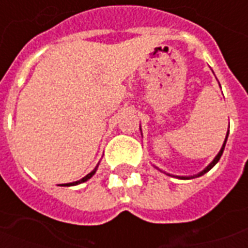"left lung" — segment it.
Instances as JSON below:
<instances>
[{
    "instance_id": "8db88e82",
    "label": "left lung",
    "mask_w": 248,
    "mask_h": 248,
    "mask_svg": "<svg viewBox=\"0 0 248 248\" xmlns=\"http://www.w3.org/2000/svg\"><path fill=\"white\" fill-rule=\"evenodd\" d=\"M227 137H229V130H227V134H226V138H224L223 145H222V147H220V150H219V153H218V154H217V156H215V158H214L213 161H211V162H210V163H208L207 166H206V167H204V169H203L202 171L198 172V174H195V175H188V177H181V175H175V177H177V178H181V179H192V178L202 177L203 174H206V172H207V171H210V170H211V169H213V167L215 166L217 163H218V161H219V159H220V156H222V154H223L224 146H226V142H227ZM156 169H158V167H156ZM161 171H162V170H161ZM163 172H165V171H163ZM166 174H167V172H166ZM167 175H171V174H167Z\"/></svg>"
}]
</instances>
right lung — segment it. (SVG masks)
Here are the masks:
<instances>
[{"mask_svg": "<svg viewBox=\"0 0 248 248\" xmlns=\"http://www.w3.org/2000/svg\"><path fill=\"white\" fill-rule=\"evenodd\" d=\"M98 165H99V163H98ZM98 165H97V166H95V169H94V170H93L92 172H89V174H87L86 177H83V178H82V179H79V181H76V182L66 183L65 186H77V185H79V183H83V182H86V181H89V179H90V178H92L93 175H94V174H95V171H97Z\"/></svg>", "mask_w": 248, "mask_h": 248, "instance_id": "right-lung-1", "label": "right lung"}]
</instances>
